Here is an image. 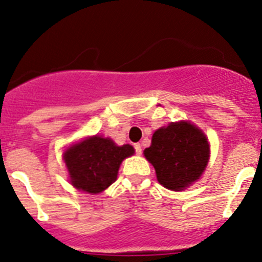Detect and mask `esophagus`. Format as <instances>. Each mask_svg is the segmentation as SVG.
Instances as JSON below:
<instances>
[{
  "label": "esophagus",
  "instance_id": "obj_1",
  "mask_svg": "<svg viewBox=\"0 0 262 262\" xmlns=\"http://www.w3.org/2000/svg\"><path fill=\"white\" fill-rule=\"evenodd\" d=\"M134 149H136V153L138 156H141L142 155V146L139 143H136L134 144Z\"/></svg>",
  "mask_w": 262,
  "mask_h": 262
}]
</instances>
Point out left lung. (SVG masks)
I'll use <instances>...</instances> for the list:
<instances>
[{"instance_id": "obj_1", "label": "left lung", "mask_w": 262, "mask_h": 262, "mask_svg": "<svg viewBox=\"0 0 262 262\" xmlns=\"http://www.w3.org/2000/svg\"><path fill=\"white\" fill-rule=\"evenodd\" d=\"M157 180L166 189L181 191L199 180L210 156L205 134L189 121L170 123L157 129L144 149Z\"/></svg>"}]
</instances>
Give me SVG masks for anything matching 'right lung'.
<instances>
[{"label":"right lung","instance_id":"1","mask_svg":"<svg viewBox=\"0 0 262 262\" xmlns=\"http://www.w3.org/2000/svg\"><path fill=\"white\" fill-rule=\"evenodd\" d=\"M132 155L130 144L116 146L113 139L94 136L68 147L63 160L76 189L99 194L115 182L120 163Z\"/></svg>","mask_w":262,"mask_h":262}]
</instances>
